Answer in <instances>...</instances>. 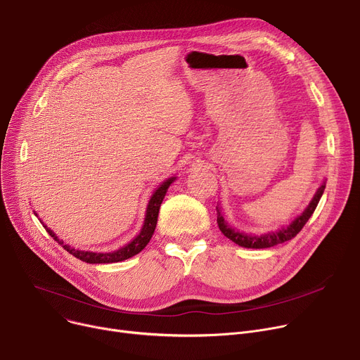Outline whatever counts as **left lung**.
<instances>
[{
  "label": "left lung",
  "instance_id": "1",
  "mask_svg": "<svg viewBox=\"0 0 360 360\" xmlns=\"http://www.w3.org/2000/svg\"><path fill=\"white\" fill-rule=\"evenodd\" d=\"M324 190H326V182H323V185H321L314 198L311 200V202L308 204L307 209L304 210V213H302L300 216H297L290 224H288L286 228H281L280 231L277 232H270V233H266V235H259V236H255V235H248V233H242V232H238L235 231L232 226H229L228 223H226L221 212L219 207H216L217 210V224H219V229L221 231V233L229 238L232 242L238 243L239 247H243V248H254V250H264V248H271L274 247V245H278V243H283L286 240H290L293 239L304 226L307 224V221L309 220V217L314 214L316 205L321 200V197H323L324 194Z\"/></svg>",
  "mask_w": 360,
  "mask_h": 360
}]
</instances>
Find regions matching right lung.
Masks as SVG:
<instances>
[{
  "instance_id": "right-lung-1",
  "label": "right lung",
  "mask_w": 360,
  "mask_h": 360,
  "mask_svg": "<svg viewBox=\"0 0 360 360\" xmlns=\"http://www.w3.org/2000/svg\"><path fill=\"white\" fill-rule=\"evenodd\" d=\"M176 178H169L166 179L158 190L153 193V195H151L148 204H147V210H146V217H144V224L143 228L140 231V233L132 239L129 243L124 245L122 248L117 250V251H112V252H91V251H79V250H74L71 248L70 245H64V240H60V238L56 236L49 228H46V226L44 224V228L46 229V232L58 242L60 245H63V248L70 252L71 255H74L75 258H79L84 262H89V264H110V262H120V261H124V259H128L131 257L137 255L139 252H141L146 245L150 242L151 236H153L155 233V229H156V224H158V216H159V209H160V204L166 195V191L169 185L172 184ZM36 214V213H34ZM37 216V214H36Z\"/></svg>"
}]
</instances>
